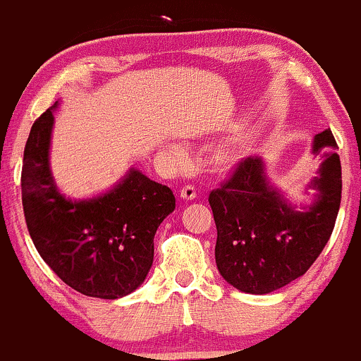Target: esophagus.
<instances>
[{
	"instance_id": "esophagus-1",
	"label": "esophagus",
	"mask_w": 361,
	"mask_h": 361,
	"mask_svg": "<svg viewBox=\"0 0 361 361\" xmlns=\"http://www.w3.org/2000/svg\"><path fill=\"white\" fill-rule=\"evenodd\" d=\"M196 197V189L192 185H185L180 189V200L184 201H192Z\"/></svg>"
}]
</instances>
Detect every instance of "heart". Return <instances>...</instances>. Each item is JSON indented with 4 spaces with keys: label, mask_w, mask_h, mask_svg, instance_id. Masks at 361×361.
<instances>
[{
    "label": "heart",
    "mask_w": 361,
    "mask_h": 361,
    "mask_svg": "<svg viewBox=\"0 0 361 361\" xmlns=\"http://www.w3.org/2000/svg\"><path fill=\"white\" fill-rule=\"evenodd\" d=\"M172 154L176 160H182V158H184V151H182V148H179V146H173Z\"/></svg>",
    "instance_id": "obj_1"
}]
</instances>
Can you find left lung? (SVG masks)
I'll return each instance as SVG.
<instances>
[{
    "label": "left lung",
    "mask_w": 361,
    "mask_h": 361,
    "mask_svg": "<svg viewBox=\"0 0 361 361\" xmlns=\"http://www.w3.org/2000/svg\"><path fill=\"white\" fill-rule=\"evenodd\" d=\"M312 151L322 154L310 207L298 212L270 184L262 157L244 158L232 176L210 192L216 226L215 262L235 289L269 294L301 277L334 231L341 204V160L331 130L317 134Z\"/></svg>",
    "instance_id": "left-lung-1"
}]
</instances>
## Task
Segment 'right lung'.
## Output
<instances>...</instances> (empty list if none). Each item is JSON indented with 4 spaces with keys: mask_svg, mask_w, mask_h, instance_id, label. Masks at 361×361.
<instances>
[{
    "mask_svg": "<svg viewBox=\"0 0 361 361\" xmlns=\"http://www.w3.org/2000/svg\"><path fill=\"white\" fill-rule=\"evenodd\" d=\"M34 122L22 166V204L41 258L84 296L117 300L145 282L154 234L176 210L172 189L137 169L102 196L72 201L58 191L49 166L53 110Z\"/></svg>",
    "mask_w": 361,
    "mask_h": 361,
    "instance_id": "1",
    "label": "right lung"
}]
</instances>
